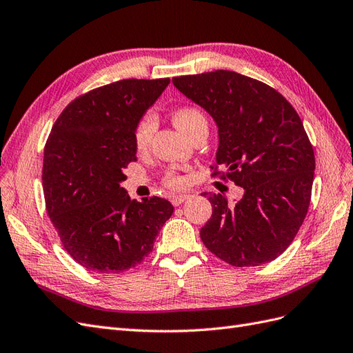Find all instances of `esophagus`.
Masks as SVG:
<instances>
[{
	"mask_svg": "<svg viewBox=\"0 0 353 353\" xmlns=\"http://www.w3.org/2000/svg\"><path fill=\"white\" fill-rule=\"evenodd\" d=\"M188 197H190L188 194H175V196L170 197V201H172L174 206H178V205H181V203H183V201H185Z\"/></svg>",
	"mask_w": 353,
	"mask_h": 353,
	"instance_id": "1",
	"label": "esophagus"
}]
</instances>
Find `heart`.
<instances>
[{
	"label": "heart",
	"instance_id": "b5f03b06",
	"mask_svg": "<svg viewBox=\"0 0 353 353\" xmlns=\"http://www.w3.org/2000/svg\"><path fill=\"white\" fill-rule=\"evenodd\" d=\"M172 121L181 131H184L190 137L196 131H199L200 128H208L205 113H203L197 105L193 104L178 105L172 112ZM154 128L156 122L152 113H144L140 119L137 121L132 132V141L137 153H145L148 150L154 135ZM163 183L169 188L178 190L181 187H184L185 181L184 176L175 172V170H168L163 178Z\"/></svg>",
	"mask_w": 353,
	"mask_h": 353
}]
</instances>
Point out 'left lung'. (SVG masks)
Instances as JSON below:
<instances>
[{
    "mask_svg": "<svg viewBox=\"0 0 353 353\" xmlns=\"http://www.w3.org/2000/svg\"><path fill=\"white\" fill-rule=\"evenodd\" d=\"M172 82L218 125L212 176L244 190L234 206L219 193L209 197L212 216L200 230L203 244L239 268L276 259L311 203L315 156L301 117L279 91L237 72L185 74Z\"/></svg>",
    "mask_w": 353,
    "mask_h": 353,
    "instance_id": "obj_1",
    "label": "left lung"
}]
</instances>
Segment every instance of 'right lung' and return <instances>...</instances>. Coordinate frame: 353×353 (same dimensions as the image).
Segmentation results:
<instances>
[{
	"label": "right lung",
	"mask_w": 353,
	"mask_h": 353,
	"mask_svg": "<svg viewBox=\"0 0 353 353\" xmlns=\"http://www.w3.org/2000/svg\"><path fill=\"white\" fill-rule=\"evenodd\" d=\"M169 82L104 85L70 101L52 125L42 165L46 209L63 248L90 271L119 274L141 263L174 213L166 199L135 201L121 187L137 160L134 126Z\"/></svg>",
	"instance_id": "right-lung-1"
}]
</instances>
